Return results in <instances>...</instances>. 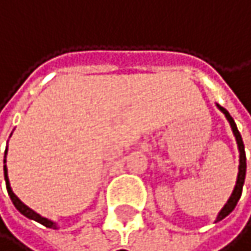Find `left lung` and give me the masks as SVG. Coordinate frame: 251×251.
I'll return each instance as SVG.
<instances>
[{"instance_id":"obj_1","label":"left lung","mask_w":251,"mask_h":251,"mask_svg":"<svg viewBox=\"0 0 251 251\" xmlns=\"http://www.w3.org/2000/svg\"><path fill=\"white\" fill-rule=\"evenodd\" d=\"M218 108L225 114V117L228 119L229 125H231V129L234 132V137H235V141H237V146H238V151H240V166H238V176H237V182H235V187H234V191L229 197V200L226 201V204L222 207V210L219 212L218 218H216V222L222 221L224 218H226L237 206L240 197H241V193H243V185H244V179H246V169H247V165H246V151H244V144H243V138H241V134L238 132L237 129V125L234 122V119L231 117V114L224 108L221 107L219 104H216Z\"/></svg>"}]
</instances>
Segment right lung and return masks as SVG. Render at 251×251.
Returning a JSON list of instances; mask_svg holds the SVG:
<instances>
[{
    "mask_svg": "<svg viewBox=\"0 0 251 251\" xmlns=\"http://www.w3.org/2000/svg\"><path fill=\"white\" fill-rule=\"evenodd\" d=\"M5 156H7V149H5ZM4 163H5V159H4ZM4 178H5V185H7L8 196H10V199H11L13 204L16 206V209H17L22 215H25L26 218H29V219H32V221L39 222L41 225H44V226H47V228H54V229L57 228V225H55L52 221H50V219H47V218H44V216L38 215L36 212H33L30 207H27L25 203H22V201H20V199L13 193V190H11V187H10V181H8V175H7V166H5V165H4Z\"/></svg>",
    "mask_w": 251,
    "mask_h": 251,
    "instance_id": "obj_1",
    "label": "right lung"
}]
</instances>
